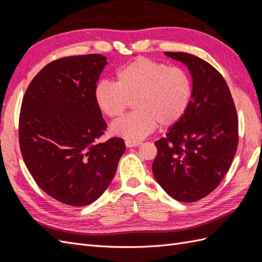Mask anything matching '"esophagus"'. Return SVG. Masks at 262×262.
<instances>
[{"label":"esophagus","instance_id":"1","mask_svg":"<svg viewBox=\"0 0 262 262\" xmlns=\"http://www.w3.org/2000/svg\"><path fill=\"white\" fill-rule=\"evenodd\" d=\"M140 144H141L140 142H132V141H128V140L125 141V146L126 147H134V146H138Z\"/></svg>","mask_w":262,"mask_h":262}]
</instances>
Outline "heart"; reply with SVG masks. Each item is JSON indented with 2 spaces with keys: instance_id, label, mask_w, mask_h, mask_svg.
I'll list each match as a JSON object with an SVG mask.
<instances>
[{
  "instance_id": "heart-1",
  "label": "heart",
  "mask_w": 262,
  "mask_h": 262,
  "mask_svg": "<svg viewBox=\"0 0 262 262\" xmlns=\"http://www.w3.org/2000/svg\"><path fill=\"white\" fill-rule=\"evenodd\" d=\"M192 97V85L180 68L147 58H138L117 72V83L102 81L95 90V99L109 118L123 115L134 101L136 112L112 125L115 136L139 142L161 128L178 123Z\"/></svg>"
}]
</instances>
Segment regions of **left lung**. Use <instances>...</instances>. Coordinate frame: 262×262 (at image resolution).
<instances>
[{"label":"left lung","instance_id":"8db88e82","mask_svg":"<svg viewBox=\"0 0 262 262\" xmlns=\"http://www.w3.org/2000/svg\"><path fill=\"white\" fill-rule=\"evenodd\" d=\"M188 67L192 97L181 120L155 142L153 173L180 202L210 194L228 171L238 145V117L231 91L219 71L193 54L167 52Z\"/></svg>","mask_w":262,"mask_h":262}]
</instances>
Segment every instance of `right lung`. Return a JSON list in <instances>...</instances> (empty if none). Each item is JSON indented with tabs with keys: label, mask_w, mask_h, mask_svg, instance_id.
Segmentation results:
<instances>
[{
	"label": "right lung",
	"mask_w": 262,
	"mask_h": 262,
	"mask_svg": "<svg viewBox=\"0 0 262 262\" xmlns=\"http://www.w3.org/2000/svg\"><path fill=\"white\" fill-rule=\"evenodd\" d=\"M106 60L101 54L54 60L33 78L21 101L24 162L47 194L73 207L104 193L125 150L120 138L98 142L107 123L95 90Z\"/></svg>",
	"instance_id": "1"
}]
</instances>
